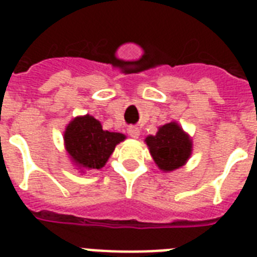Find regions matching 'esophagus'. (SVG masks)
Instances as JSON below:
<instances>
[{"label":"esophagus","instance_id":"1","mask_svg":"<svg viewBox=\"0 0 257 257\" xmlns=\"http://www.w3.org/2000/svg\"><path fill=\"white\" fill-rule=\"evenodd\" d=\"M128 133L129 136L133 137V139H139V136H140V129L137 128V126H129Z\"/></svg>","mask_w":257,"mask_h":257}]
</instances>
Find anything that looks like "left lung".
Wrapping results in <instances>:
<instances>
[{
	"label": "left lung",
	"instance_id": "1",
	"mask_svg": "<svg viewBox=\"0 0 257 257\" xmlns=\"http://www.w3.org/2000/svg\"><path fill=\"white\" fill-rule=\"evenodd\" d=\"M145 143L157 167L164 172L179 169L191 157L192 140L173 121L160 126L155 136L145 139Z\"/></svg>",
	"mask_w": 257,
	"mask_h": 257
}]
</instances>
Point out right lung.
<instances>
[{
  "mask_svg": "<svg viewBox=\"0 0 257 257\" xmlns=\"http://www.w3.org/2000/svg\"><path fill=\"white\" fill-rule=\"evenodd\" d=\"M125 140L122 133L104 131L93 116H80L70 121L64 133L68 155L84 169H101L117 144Z\"/></svg>",
  "mask_w": 257,
  "mask_h": 257,
  "instance_id": "1",
  "label": "right lung"
}]
</instances>
